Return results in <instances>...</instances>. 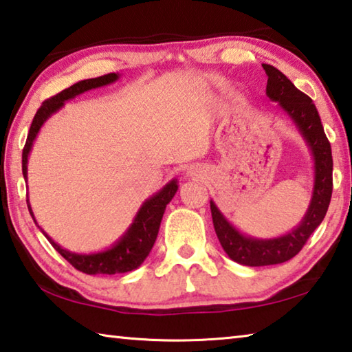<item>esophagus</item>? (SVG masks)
Returning <instances> with one entry per match:
<instances>
[{
  "instance_id": "obj_1",
  "label": "esophagus",
  "mask_w": 352,
  "mask_h": 352,
  "mask_svg": "<svg viewBox=\"0 0 352 352\" xmlns=\"http://www.w3.org/2000/svg\"><path fill=\"white\" fill-rule=\"evenodd\" d=\"M190 173V176H195L196 175V173H195V170H192V171H188Z\"/></svg>"
}]
</instances>
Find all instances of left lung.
Listing matches in <instances>:
<instances>
[{"mask_svg": "<svg viewBox=\"0 0 352 352\" xmlns=\"http://www.w3.org/2000/svg\"><path fill=\"white\" fill-rule=\"evenodd\" d=\"M267 74L266 94L289 116L303 135L314 159V188L309 207L301 223L286 235L260 239L248 236L230 224L213 201L210 210L221 245L230 260L243 266H270L289 261L298 254L312 232L322 224L332 195V153L312 98L295 88L285 74L270 65H263Z\"/></svg>", "mask_w": 352, "mask_h": 352, "instance_id": "1", "label": "left lung"}]
</instances>
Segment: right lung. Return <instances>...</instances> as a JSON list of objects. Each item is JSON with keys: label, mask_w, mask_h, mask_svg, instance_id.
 <instances>
[{"label": "right lung", "mask_w": 352, "mask_h": 352, "mask_svg": "<svg viewBox=\"0 0 352 352\" xmlns=\"http://www.w3.org/2000/svg\"><path fill=\"white\" fill-rule=\"evenodd\" d=\"M119 74L111 72L107 76L96 77L82 80V82L74 83L69 88L58 92L57 96L47 98L41 103L40 109L36 111V114L30 125L26 145L23 148V176L24 181H28V159L29 153L32 150L34 140L36 134L40 133L41 126L45 125V122L52 114L57 113L58 109L65 107V102L71 100V98L77 97L83 92L89 89L100 88V86H107L114 83L116 80H119ZM177 192V179H171L164 188H160L156 195H153L151 198H148L144 204L140 206L139 212L135 213L133 219V224L128 227V230L117 239V241L111 245L109 249L96 252V254H74L61 248L54 239L47 235V233L36 224V219L34 217L32 208H30L29 199H28V208L30 217H32L34 223L38 226V229L43 232V235L47 238V241L52 244V248L58 252V254L65 258V260L72 264L74 267L80 272L88 274V275H114V274H125L131 272V270L138 269L142 263L145 261V258L150 255V252L156 241L160 221H162L165 207L173 199V196Z\"/></svg>", "instance_id": "1"}]
</instances>
